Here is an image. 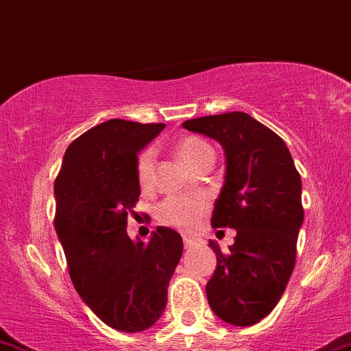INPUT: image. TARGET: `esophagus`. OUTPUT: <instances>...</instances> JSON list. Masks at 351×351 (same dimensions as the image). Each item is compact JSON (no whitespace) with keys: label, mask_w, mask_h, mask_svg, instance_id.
I'll return each instance as SVG.
<instances>
[{"label":"esophagus","mask_w":351,"mask_h":351,"mask_svg":"<svg viewBox=\"0 0 351 351\" xmlns=\"http://www.w3.org/2000/svg\"><path fill=\"white\" fill-rule=\"evenodd\" d=\"M183 243H184V247H193V245L198 244L199 241L193 239V237H189V236H184V237H183Z\"/></svg>","instance_id":"esophagus-1"}]
</instances>
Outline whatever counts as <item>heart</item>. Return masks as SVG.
<instances>
[{
  "label": "heart",
  "instance_id": "obj_1",
  "mask_svg": "<svg viewBox=\"0 0 351 351\" xmlns=\"http://www.w3.org/2000/svg\"><path fill=\"white\" fill-rule=\"evenodd\" d=\"M175 150L178 156L188 165L189 168L198 171L206 163H213L215 152L206 140L195 135L181 136L175 143ZM135 175L138 186L147 191L153 186L155 180V153L152 148H145L138 153L135 163ZM208 206V201L203 195L193 196V198H183V196H171L165 199L158 206L156 216L162 224L176 228L180 231H189L196 226L199 216L203 215Z\"/></svg>",
  "mask_w": 351,
  "mask_h": 351
}]
</instances>
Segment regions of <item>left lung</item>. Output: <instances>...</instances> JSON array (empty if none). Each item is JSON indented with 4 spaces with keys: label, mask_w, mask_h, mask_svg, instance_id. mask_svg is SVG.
<instances>
[{
    "label": "left lung",
    "mask_w": 351,
    "mask_h": 351,
    "mask_svg": "<svg viewBox=\"0 0 351 351\" xmlns=\"http://www.w3.org/2000/svg\"><path fill=\"white\" fill-rule=\"evenodd\" d=\"M183 127L217 140L226 153L211 224L237 234L229 252L209 241L217 265L206 295L221 320L249 327L272 312L295 265L304 221L300 175L284 140L244 112L199 117Z\"/></svg>",
    "instance_id": "left-lung-1"
}]
</instances>
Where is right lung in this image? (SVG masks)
<instances>
[{
	"instance_id": "1",
	"label": "right lung",
	"mask_w": 351,
	"mask_h": 351,
	"mask_svg": "<svg viewBox=\"0 0 351 351\" xmlns=\"http://www.w3.org/2000/svg\"><path fill=\"white\" fill-rule=\"evenodd\" d=\"M163 127L122 119L95 125L67 147L54 181V228L72 284L120 332H142L158 320L183 252L170 228H156L148 243L127 234L140 196L136 155Z\"/></svg>"
}]
</instances>
